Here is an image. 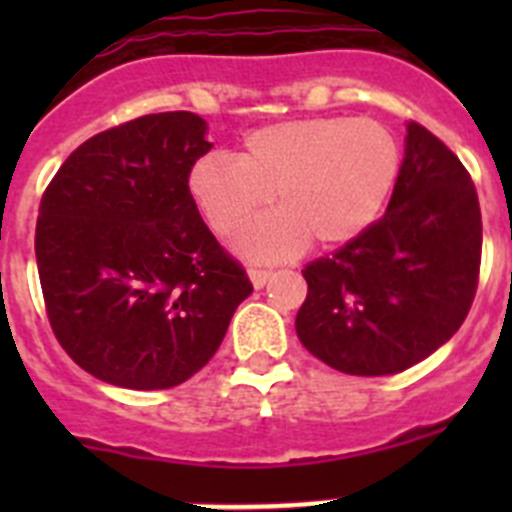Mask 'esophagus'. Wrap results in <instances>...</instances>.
<instances>
[{"label":"esophagus","instance_id":"esophagus-1","mask_svg":"<svg viewBox=\"0 0 512 512\" xmlns=\"http://www.w3.org/2000/svg\"><path fill=\"white\" fill-rule=\"evenodd\" d=\"M271 274H274L271 269H256V266H253V269H248V277H251V284L256 289L264 287V284L271 279Z\"/></svg>","mask_w":512,"mask_h":512}]
</instances>
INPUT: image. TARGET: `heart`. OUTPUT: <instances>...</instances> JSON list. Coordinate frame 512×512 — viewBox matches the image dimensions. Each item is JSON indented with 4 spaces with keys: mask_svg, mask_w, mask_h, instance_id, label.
Wrapping results in <instances>:
<instances>
[{
    "mask_svg": "<svg viewBox=\"0 0 512 512\" xmlns=\"http://www.w3.org/2000/svg\"><path fill=\"white\" fill-rule=\"evenodd\" d=\"M400 140L372 117H300L253 130L238 156L212 151L189 169V194L217 235H241L251 259L277 261L310 238L338 248L372 228L400 174Z\"/></svg>",
    "mask_w": 512,
    "mask_h": 512,
    "instance_id": "b5f03b06",
    "label": "heart"
}]
</instances>
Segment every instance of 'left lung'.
<instances>
[{
	"label": "left lung",
	"mask_w": 512,
	"mask_h": 512,
	"mask_svg": "<svg viewBox=\"0 0 512 512\" xmlns=\"http://www.w3.org/2000/svg\"><path fill=\"white\" fill-rule=\"evenodd\" d=\"M482 212L456 153L408 122L405 158L384 217L302 269L295 328L315 359L343 374L410 369L454 336L472 307Z\"/></svg>",
	"instance_id": "1"
}]
</instances>
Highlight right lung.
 I'll list each match as a JSON object with an SVG mask.
<instances>
[{
  "mask_svg": "<svg viewBox=\"0 0 512 512\" xmlns=\"http://www.w3.org/2000/svg\"><path fill=\"white\" fill-rule=\"evenodd\" d=\"M205 133L194 112L122 122L81 143L40 200L35 259L53 333L115 387L187 382L253 292L189 194Z\"/></svg>",
  "mask_w": 512,
  "mask_h": 512,
  "instance_id": "1",
  "label": "right lung"
}]
</instances>
